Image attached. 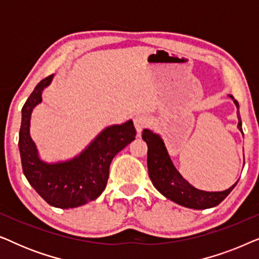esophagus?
<instances>
[{"label":"esophagus","instance_id":"34e87169","mask_svg":"<svg viewBox=\"0 0 259 259\" xmlns=\"http://www.w3.org/2000/svg\"><path fill=\"white\" fill-rule=\"evenodd\" d=\"M133 122H134V126H136L137 132L140 134L141 131L146 128L148 126V118L145 114H137L133 118Z\"/></svg>","mask_w":259,"mask_h":259}]
</instances>
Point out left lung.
<instances>
[{"label":"left lung","instance_id":"8db88e82","mask_svg":"<svg viewBox=\"0 0 259 259\" xmlns=\"http://www.w3.org/2000/svg\"><path fill=\"white\" fill-rule=\"evenodd\" d=\"M230 97L233 99L232 95ZM233 101L238 107L237 100ZM238 128L243 132L240 119ZM143 139L146 141L148 147L147 167L148 176H150L152 183L159 192L177 204L183 205L185 207L196 208V210H204V208L217 206L237 185L236 183L230 189L222 191V192H206V191L198 190L187 183L177 171L160 137L152 133L151 131L145 130L143 132Z\"/></svg>","mask_w":259,"mask_h":259}]
</instances>
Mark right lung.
<instances>
[{
    "instance_id": "add662e5",
    "label": "right lung",
    "mask_w": 259,
    "mask_h": 259,
    "mask_svg": "<svg viewBox=\"0 0 259 259\" xmlns=\"http://www.w3.org/2000/svg\"><path fill=\"white\" fill-rule=\"evenodd\" d=\"M53 79L49 75L34 88L22 107L19 148L24 176L34 190L49 205L72 208L97 199L107 185L109 165L122 148L136 139L133 122L107 127L93 143L73 160L46 164L37 157V150L29 134L30 114L40 104L42 91Z\"/></svg>"
}]
</instances>
